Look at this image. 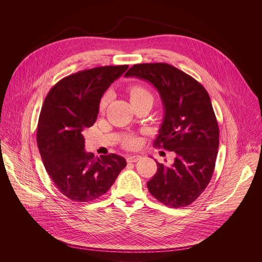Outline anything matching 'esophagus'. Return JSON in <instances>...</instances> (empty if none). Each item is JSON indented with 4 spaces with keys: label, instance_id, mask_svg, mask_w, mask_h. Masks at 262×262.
<instances>
[{
    "label": "esophagus",
    "instance_id": "1",
    "mask_svg": "<svg viewBox=\"0 0 262 262\" xmlns=\"http://www.w3.org/2000/svg\"><path fill=\"white\" fill-rule=\"evenodd\" d=\"M140 159H141L140 156H130V157H128V158L126 159V161H127L128 163H136V162H138Z\"/></svg>",
    "mask_w": 262,
    "mask_h": 262
}]
</instances>
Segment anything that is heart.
Instances as JSON below:
<instances>
[{"mask_svg": "<svg viewBox=\"0 0 262 262\" xmlns=\"http://www.w3.org/2000/svg\"><path fill=\"white\" fill-rule=\"evenodd\" d=\"M128 95H129V99H130L132 103L140 102V101H143V100H146V99L152 100L151 93L149 92L145 87L140 86V85L130 86L129 89H128ZM108 100H110V95L106 93L102 96V98L100 100V108L101 110H103L106 106ZM125 143L128 147H136L138 145V139L129 137L125 140Z\"/></svg>", "mask_w": 262, "mask_h": 262, "instance_id": "obj_1", "label": "heart"}]
</instances>
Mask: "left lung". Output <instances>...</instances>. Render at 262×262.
<instances>
[{"instance_id":"8db88e82","label":"left lung","mask_w":262,"mask_h":262,"mask_svg":"<svg viewBox=\"0 0 262 262\" xmlns=\"http://www.w3.org/2000/svg\"><path fill=\"white\" fill-rule=\"evenodd\" d=\"M125 77L148 81L158 89L165 116L154 145L175 154L170 167L157 162L148 191L167 206L190 205L208 185L219 149V126L207 91L167 63L135 64Z\"/></svg>"}]
</instances>
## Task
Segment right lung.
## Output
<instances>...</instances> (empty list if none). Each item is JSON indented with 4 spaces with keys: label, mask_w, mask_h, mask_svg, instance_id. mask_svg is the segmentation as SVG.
<instances>
[{
    "label": "right lung",
    "mask_w": 262,
    "mask_h": 262,
    "mask_svg": "<svg viewBox=\"0 0 262 262\" xmlns=\"http://www.w3.org/2000/svg\"><path fill=\"white\" fill-rule=\"evenodd\" d=\"M128 65L100 66L60 80L48 93L37 125V144L45 168L68 199L89 202L105 194L126 166L111 154L95 158L86 152L84 133L98 114L104 91Z\"/></svg>",
    "instance_id": "1"
}]
</instances>
